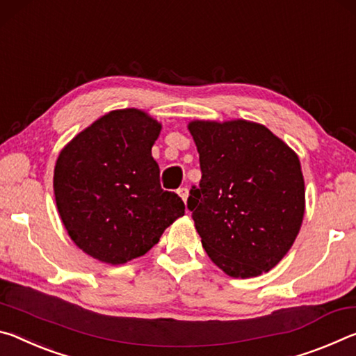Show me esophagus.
Returning a JSON list of instances; mask_svg holds the SVG:
<instances>
[{
  "label": "esophagus",
  "instance_id": "1",
  "mask_svg": "<svg viewBox=\"0 0 356 356\" xmlns=\"http://www.w3.org/2000/svg\"><path fill=\"white\" fill-rule=\"evenodd\" d=\"M178 195L179 197H181V199L186 202V200H188V195H189V189L188 188H186V186H184V188H179L178 191Z\"/></svg>",
  "mask_w": 356,
  "mask_h": 356
}]
</instances>
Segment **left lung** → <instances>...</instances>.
<instances>
[{
    "label": "left lung",
    "instance_id": "obj_1",
    "mask_svg": "<svg viewBox=\"0 0 356 356\" xmlns=\"http://www.w3.org/2000/svg\"><path fill=\"white\" fill-rule=\"evenodd\" d=\"M202 179L188 208L203 249L232 277L270 271L292 248L305 214L300 159L265 126L194 121Z\"/></svg>",
    "mask_w": 356,
    "mask_h": 356
}]
</instances>
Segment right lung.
<instances>
[{
  "instance_id": "right-lung-1",
  "label": "right lung",
  "mask_w": 356,
  "mask_h": 356,
  "mask_svg": "<svg viewBox=\"0 0 356 356\" xmlns=\"http://www.w3.org/2000/svg\"><path fill=\"white\" fill-rule=\"evenodd\" d=\"M161 124L136 108L104 115L61 151L54 189L64 227L77 246L101 261L126 264L157 244L184 214L164 191L151 148Z\"/></svg>"
}]
</instances>
